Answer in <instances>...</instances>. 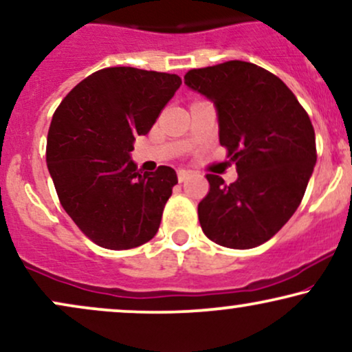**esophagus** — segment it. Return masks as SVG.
Listing matches in <instances>:
<instances>
[{
    "mask_svg": "<svg viewBox=\"0 0 352 352\" xmlns=\"http://www.w3.org/2000/svg\"><path fill=\"white\" fill-rule=\"evenodd\" d=\"M190 175H192L190 169H179V171H177V179H179V183H183V181L188 179Z\"/></svg>",
    "mask_w": 352,
    "mask_h": 352,
    "instance_id": "34e87169",
    "label": "esophagus"
}]
</instances>
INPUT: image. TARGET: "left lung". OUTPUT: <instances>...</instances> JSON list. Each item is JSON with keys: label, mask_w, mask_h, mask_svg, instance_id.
Here are the masks:
<instances>
[{"label": "left lung", "mask_w": 352, "mask_h": 352, "mask_svg": "<svg viewBox=\"0 0 352 352\" xmlns=\"http://www.w3.org/2000/svg\"><path fill=\"white\" fill-rule=\"evenodd\" d=\"M184 83L214 101L220 145L238 173L232 184L207 175L210 189L197 206L202 232L233 250L263 245L300 206L314 173L310 117L280 78L254 63L194 68Z\"/></svg>", "instance_id": "1"}]
</instances>
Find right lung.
I'll list each match as a JSON object with an SVG mask.
<instances>
[{"mask_svg": "<svg viewBox=\"0 0 352 352\" xmlns=\"http://www.w3.org/2000/svg\"><path fill=\"white\" fill-rule=\"evenodd\" d=\"M181 83L169 73L102 68L78 83L52 117L45 155L60 204L101 248H135L158 232L176 171L142 173L130 151Z\"/></svg>", "mask_w": 352, "mask_h": 352, "instance_id": "right-lung-1", "label": "right lung"}]
</instances>
